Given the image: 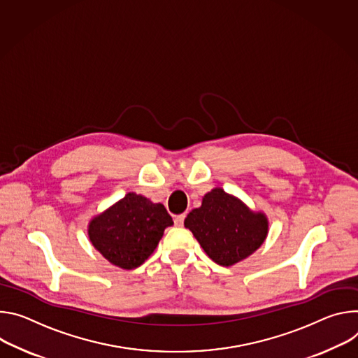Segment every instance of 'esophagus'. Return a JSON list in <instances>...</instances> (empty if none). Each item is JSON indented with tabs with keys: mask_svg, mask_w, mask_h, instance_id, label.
Here are the masks:
<instances>
[{
	"mask_svg": "<svg viewBox=\"0 0 358 358\" xmlns=\"http://www.w3.org/2000/svg\"><path fill=\"white\" fill-rule=\"evenodd\" d=\"M183 220H185V215L175 216V224L176 226H183Z\"/></svg>",
	"mask_w": 358,
	"mask_h": 358,
	"instance_id": "1",
	"label": "esophagus"
}]
</instances>
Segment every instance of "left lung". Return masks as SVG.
Returning a JSON list of instances; mask_svg holds the SVG:
<instances>
[{
	"label": "left lung",
	"mask_w": 358,
	"mask_h": 358,
	"mask_svg": "<svg viewBox=\"0 0 358 358\" xmlns=\"http://www.w3.org/2000/svg\"><path fill=\"white\" fill-rule=\"evenodd\" d=\"M185 227L215 263L227 267L245 260L263 245L268 219L239 197L215 187L203 196L202 206L187 215Z\"/></svg>",
	"instance_id": "1"
}]
</instances>
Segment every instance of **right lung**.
Wrapping results in <instances>:
<instances>
[{
	"label": "right lung",
	"instance_id": "add662e5",
	"mask_svg": "<svg viewBox=\"0 0 358 358\" xmlns=\"http://www.w3.org/2000/svg\"><path fill=\"white\" fill-rule=\"evenodd\" d=\"M173 220L162 203L129 192L88 224L92 246L113 266L139 267L155 252Z\"/></svg>",
	"mask_w": 358,
	"mask_h": 358
}]
</instances>
